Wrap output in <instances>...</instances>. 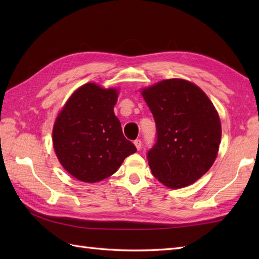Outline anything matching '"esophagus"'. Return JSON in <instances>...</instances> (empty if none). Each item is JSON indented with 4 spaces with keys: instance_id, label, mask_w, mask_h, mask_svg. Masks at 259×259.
<instances>
[{
    "instance_id": "obj_1",
    "label": "esophagus",
    "mask_w": 259,
    "mask_h": 259,
    "mask_svg": "<svg viewBox=\"0 0 259 259\" xmlns=\"http://www.w3.org/2000/svg\"><path fill=\"white\" fill-rule=\"evenodd\" d=\"M134 144H135L137 149H138V150L141 149V140H140V139H136V140L134 141Z\"/></svg>"
}]
</instances>
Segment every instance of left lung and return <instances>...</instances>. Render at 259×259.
I'll return each mask as SVG.
<instances>
[{
    "label": "left lung",
    "instance_id": "8db88e82",
    "mask_svg": "<svg viewBox=\"0 0 259 259\" xmlns=\"http://www.w3.org/2000/svg\"><path fill=\"white\" fill-rule=\"evenodd\" d=\"M157 140L147 159L152 175L172 189L189 186L216 160L222 139L217 110L199 87L169 79L142 89Z\"/></svg>",
    "mask_w": 259,
    "mask_h": 259
}]
</instances>
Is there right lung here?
Here are the masks:
<instances>
[{
	"instance_id": "right-lung-1",
	"label": "right lung",
	"mask_w": 259,
	"mask_h": 259,
	"mask_svg": "<svg viewBox=\"0 0 259 259\" xmlns=\"http://www.w3.org/2000/svg\"><path fill=\"white\" fill-rule=\"evenodd\" d=\"M115 89L87 83L73 92L53 125V148L60 163L83 183H98L113 175L137 151L126 140L113 108Z\"/></svg>"
}]
</instances>
